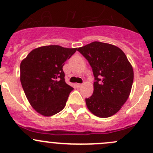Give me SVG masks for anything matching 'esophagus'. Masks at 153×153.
I'll return each mask as SVG.
<instances>
[{
	"label": "esophagus",
	"mask_w": 153,
	"mask_h": 153,
	"mask_svg": "<svg viewBox=\"0 0 153 153\" xmlns=\"http://www.w3.org/2000/svg\"><path fill=\"white\" fill-rule=\"evenodd\" d=\"M76 85L77 88H80V87H82V84H78V83H77V84H76Z\"/></svg>",
	"instance_id": "obj_1"
}]
</instances>
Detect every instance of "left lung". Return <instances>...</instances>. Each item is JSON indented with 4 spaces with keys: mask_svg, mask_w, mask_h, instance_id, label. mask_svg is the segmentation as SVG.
I'll list each match as a JSON object with an SVG mask.
<instances>
[{
    "mask_svg": "<svg viewBox=\"0 0 153 153\" xmlns=\"http://www.w3.org/2000/svg\"><path fill=\"white\" fill-rule=\"evenodd\" d=\"M77 51L88 60L95 82L93 94L85 99L89 111L99 117H111L121 108L131 92L132 66L117 47L94 42Z\"/></svg>",
    "mask_w": 153,
    "mask_h": 153,
    "instance_id": "obj_1",
    "label": "left lung"
}]
</instances>
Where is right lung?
Returning <instances> with one entry per match:
<instances>
[{
	"instance_id": "add662e5",
	"label": "right lung",
	"mask_w": 153,
	"mask_h": 153,
	"mask_svg": "<svg viewBox=\"0 0 153 153\" xmlns=\"http://www.w3.org/2000/svg\"><path fill=\"white\" fill-rule=\"evenodd\" d=\"M77 48L48 45L33 50L20 65V80L31 106L45 117L65 108L73 88L65 81L63 66Z\"/></svg>"
}]
</instances>
